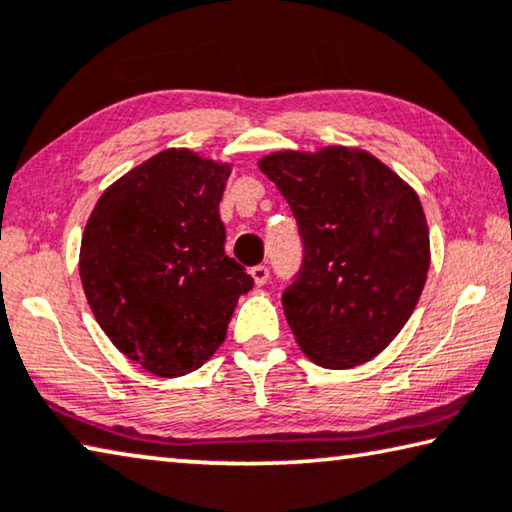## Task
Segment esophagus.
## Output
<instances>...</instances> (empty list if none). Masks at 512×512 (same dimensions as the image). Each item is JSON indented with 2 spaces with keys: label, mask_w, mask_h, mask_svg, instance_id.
Listing matches in <instances>:
<instances>
[{
  "label": "esophagus",
  "mask_w": 512,
  "mask_h": 512,
  "mask_svg": "<svg viewBox=\"0 0 512 512\" xmlns=\"http://www.w3.org/2000/svg\"><path fill=\"white\" fill-rule=\"evenodd\" d=\"M251 277H254L256 286H265L267 279H270V270H267L265 265H256V267H251Z\"/></svg>",
  "instance_id": "34e87169"
}]
</instances>
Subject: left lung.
Segmentation results:
<instances>
[{
	"mask_svg": "<svg viewBox=\"0 0 512 512\" xmlns=\"http://www.w3.org/2000/svg\"><path fill=\"white\" fill-rule=\"evenodd\" d=\"M258 169L300 226L304 263L283 290L297 345L322 368H355L387 348L426 286L430 235L410 185L348 146L277 151Z\"/></svg>",
	"mask_w": 512,
	"mask_h": 512,
	"instance_id": "8db88e82",
	"label": "left lung"
}]
</instances>
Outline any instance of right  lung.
<instances>
[{"label":"right lung","mask_w":512,"mask_h":512,"mask_svg":"<svg viewBox=\"0 0 512 512\" xmlns=\"http://www.w3.org/2000/svg\"><path fill=\"white\" fill-rule=\"evenodd\" d=\"M229 162L167 148L109 185L82 235L80 279L102 332L157 377L201 368L254 286L224 254Z\"/></svg>","instance_id":"1"}]
</instances>
